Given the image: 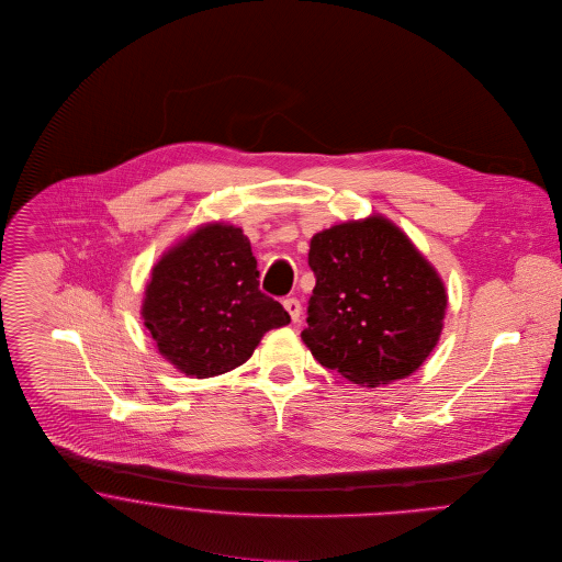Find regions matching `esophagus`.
<instances>
[{
	"instance_id": "esophagus-1",
	"label": "esophagus",
	"mask_w": 562,
	"mask_h": 562,
	"mask_svg": "<svg viewBox=\"0 0 562 562\" xmlns=\"http://www.w3.org/2000/svg\"><path fill=\"white\" fill-rule=\"evenodd\" d=\"M283 307L288 310V314H290L292 322L301 321V312H303V307H301V303H299L296 299H285V301H283Z\"/></svg>"
}]
</instances>
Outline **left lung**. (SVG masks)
<instances>
[{
	"instance_id": "left-lung-1",
	"label": "left lung",
	"mask_w": 562,
	"mask_h": 562,
	"mask_svg": "<svg viewBox=\"0 0 562 562\" xmlns=\"http://www.w3.org/2000/svg\"><path fill=\"white\" fill-rule=\"evenodd\" d=\"M316 288L303 341L361 387L411 376L439 341L448 294L430 261L385 216L348 221L310 244Z\"/></svg>"
}]
</instances>
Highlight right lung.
Returning a JSON list of instances; mask_svg holds the SVG:
<instances>
[{
  "label": "right lung",
  "mask_w": 562,
  "mask_h": 562,
  "mask_svg": "<svg viewBox=\"0 0 562 562\" xmlns=\"http://www.w3.org/2000/svg\"><path fill=\"white\" fill-rule=\"evenodd\" d=\"M257 279L240 227L207 223L168 248L151 270L140 310L161 357L196 379L248 361L263 333L290 324Z\"/></svg>",
  "instance_id": "right-lung-1"
}]
</instances>
